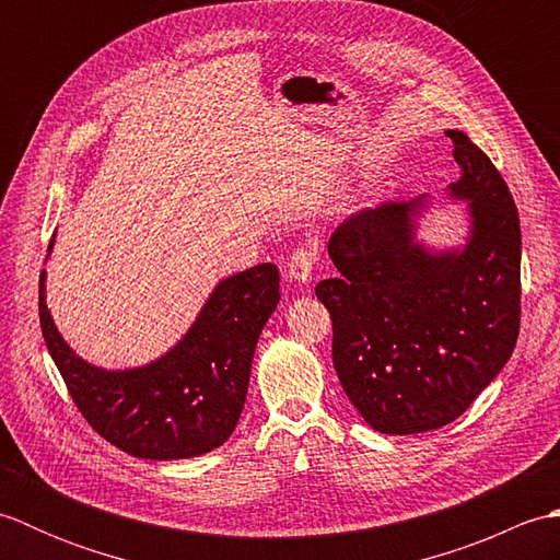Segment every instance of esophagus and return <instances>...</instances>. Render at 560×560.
<instances>
[{"mask_svg": "<svg viewBox=\"0 0 560 560\" xmlns=\"http://www.w3.org/2000/svg\"><path fill=\"white\" fill-rule=\"evenodd\" d=\"M317 247L315 245H305V247H295L293 255L287 261V279L295 283H307L313 279V269L317 265Z\"/></svg>", "mask_w": 560, "mask_h": 560, "instance_id": "esophagus-1", "label": "esophagus"}]
</instances>
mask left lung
I'll return each instance as SVG.
<instances>
[{
	"label": "left lung",
	"instance_id": "left-lung-1",
	"mask_svg": "<svg viewBox=\"0 0 560 560\" xmlns=\"http://www.w3.org/2000/svg\"><path fill=\"white\" fill-rule=\"evenodd\" d=\"M467 201L464 247L416 241L428 199L355 211L329 237L339 279L317 283L331 317V361L347 397L380 433L447 425L503 371L520 335V217L491 159L447 129Z\"/></svg>",
	"mask_w": 560,
	"mask_h": 560
}]
</instances>
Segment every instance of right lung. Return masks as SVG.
Wrapping results in <instances>:
<instances>
[{"mask_svg":"<svg viewBox=\"0 0 560 560\" xmlns=\"http://www.w3.org/2000/svg\"><path fill=\"white\" fill-rule=\"evenodd\" d=\"M52 245L55 237L47 253ZM279 299V269L269 261L233 273L168 353L127 371L96 368L69 349L47 311L45 269L38 313L47 351L93 431L132 457L187 459L235 431L257 339Z\"/></svg>","mask_w":560,"mask_h":560,"instance_id":"1","label":"right lung"}]
</instances>
